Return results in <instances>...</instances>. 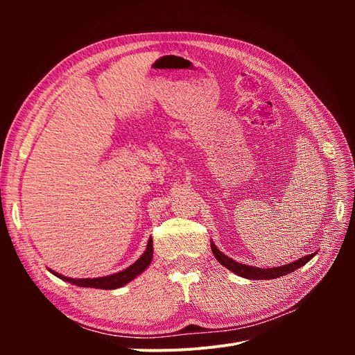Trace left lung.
I'll list each match as a JSON object with an SVG mask.
<instances>
[{
	"instance_id": "1",
	"label": "left lung",
	"mask_w": 355,
	"mask_h": 355,
	"mask_svg": "<svg viewBox=\"0 0 355 355\" xmlns=\"http://www.w3.org/2000/svg\"><path fill=\"white\" fill-rule=\"evenodd\" d=\"M211 252H213L214 257H216V261L220 265H223L225 268H228L230 271L235 272L240 277L249 278V280H272V278L283 277L286 274L293 272L295 270H297V268L304 266L308 261L313 259V257L317 254V253H313V254H308V256H304V257H299L297 261H295L292 263H287V265H283V266H275V268H266V270H263V268H256V266L235 262L234 259H231V257H228L227 254L222 253L218 249V247L214 245V243H211Z\"/></svg>"
}]
</instances>
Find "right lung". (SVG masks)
Returning a JSON list of instances; mask_svg holds the SVG:
<instances>
[{"mask_svg": "<svg viewBox=\"0 0 355 355\" xmlns=\"http://www.w3.org/2000/svg\"><path fill=\"white\" fill-rule=\"evenodd\" d=\"M153 253H154L153 239L149 237L146 250L144 252V254L139 257V259L133 265L125 268L124 271L115 272V274L106 275V277H98V278H69V277H65V275H62V274H58L55 271H50V272L55 274L56 277H59L60 280H63V282H68L71 284L80 286V287H93V288L112 290V288L123 287L128 282H132L133 278H136L139 274H142L146 270V268L149 266V263H151Z\"/></svg>", "mask_w": 355, "mask_h": 355, "instance_id": "add662e5", "label": "right lung"}]
</instances>
